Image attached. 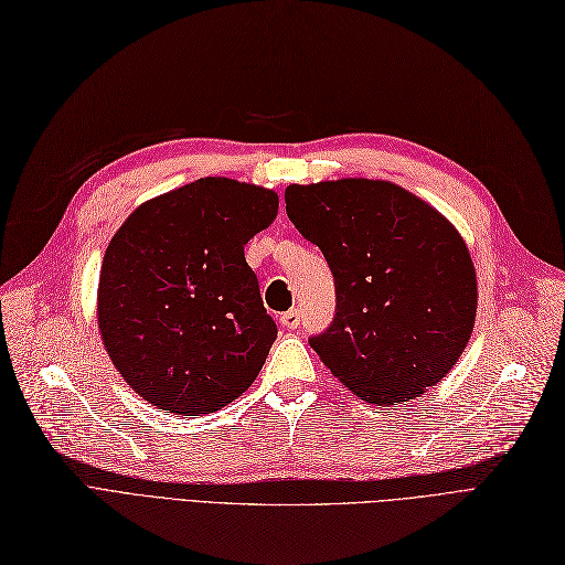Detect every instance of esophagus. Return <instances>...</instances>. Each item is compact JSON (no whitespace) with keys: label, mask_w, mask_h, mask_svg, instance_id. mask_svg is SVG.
Instances as JSON below:
<instances>
[{"label":"esophagus","mask_w":565,"mask_h":565,"mask_svg":"<svg viewBox=\"0 0 565 565\" xmlns=\"http://www.w3.org/2000/svg\"><path fill=\"white\" fill-rule=\"evenodd\" d=\"M300 321H302V312H300V309H288V312L281 315V323L286 326V329H290V331L298 329Z\"/></svg>","instance_id":"obj_1"}]
</instances>
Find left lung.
I'll use <instances>...</instances> for the list:
<instances>
[{
    "label": "left lung",
    "mask_w": 565,
    "mask_h": 565,
    "mask_svg": "<svg viewBox=\"0 0 565 565\" xmlns=\"http://www.w3.org/2000/svg\"><path fill=\"white\" fill-rule=\"evenodd\" d=\"M286 213L331 267L335 315L309 344L342 385L394 406L441 382L477 317L475 265L446 217L366 178L288 185Z\"/></svg>",
    "instance_id": "1"
}]
</instances>
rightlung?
<instances>
[{
	"instance_id": "right-lung-1",
	"label": "right lung",
	"mask_w": 565,
	"mask_h": 565,
	"mask_svg": "<svg viewBox=\"0 0 565 565\" xmlns=\"http://www.w3.org/2000/svg\"><path fill=\"white\" fill-rule=\"evenodd\" d=\"M275 192L199 178L136 209L105 250L103 342L152 406L213 413L258 377L277 340L244 246L275 221Z\"/></svg>"
}]
</instances>
